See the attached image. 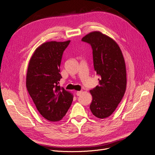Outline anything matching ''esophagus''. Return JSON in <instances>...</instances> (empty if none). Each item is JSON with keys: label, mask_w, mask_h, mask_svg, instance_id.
I'll list each match as a JSON object with an SVG mask.
<instances>
[{"label": "esophagus", "mask_w": 155, "mask_h": 155, "mask_svg": "<svg viewBox=\"0 0 155 155\" xmlns=\"http://www.w3.org/2000/svg\"><path fill=\"white\" fill-rule=\"evenodd\" d=\"M82 93V91H77V92H76V94H77V96H80V95H81Z\"/></svg>", "instance_id": "34e87169"}]
</instances>
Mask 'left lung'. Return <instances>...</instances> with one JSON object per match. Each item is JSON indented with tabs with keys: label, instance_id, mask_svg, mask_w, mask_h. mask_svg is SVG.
I'll use <instances>...</instances> for the list:
<instances>
[{
	"label": "left lung",
	"instance_id": "8db88e82",
	"mask_svg": "<svg viewBox=\"0 0 155 155\" xmlns=\"http://www.w3.org/2000/svg\"><path fill=\"white\" fill-rule=\"evenodd\" d=\"M82 41L93 50V64L100 76L99 84L90 91V109L96 117L110 116L121 102L127 87V71L122 51L116 42L98 31L85 36Z\"/></svg>",
	"mask_w": 155,
	"mask_h": 155
}]
</instances>
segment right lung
<instances>
[{"mask_svg":"<svg viewBox=\"0 0 155 155\" xmlns=\"http://www.w3.org/2000/svg\"><path fill=\"white\" fill-rule=\"evenodd\" d=\"M70 41H49L40 45L28 63L26 87L39 114L58 121L70 108L73 95L59 85L62 54Z\"/></svg>","mask_w":155,"mask_h":155,"instance_id":"right-lung-1","label":"right lung"}]
</instances>
